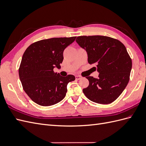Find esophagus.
<instances>
[{"label": "esophagus", "mask_w": 146, "mask_h": 146, "mask_svg": "<svg viewBox=\"0 0 146 146\" xmlns=\"http://www.w3.org/2000/svg\"><path fill=\"white\" fill-rule=\"evenodd\" d=\"M76 80H80L82 78V77L80 76H76Z\"/></svg>", "instance_id": "1"}]
</instances>
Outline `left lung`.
<instances>
[{"label": "left lung", "instance_id": "8db88e82", "mask_svg": "<svg viewBox=\"0 0 146 146\" xmlns=\"http://www.w3.org/2000/svg\"><path fill=\"white\" fill-rule=\"evenodd\" d=\"M76 42L86 50L88 63L95 64L99 73L98 78L86 77L90 83L83 90L84 94L96 103H112L129 82L132 62L126 47L116 39L100 35L78 36Z\"/></svg>", "mask_w": 146, "mask_h": 146}]
</instances>
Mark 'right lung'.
Listing matches in <instances>:
<instances>
[{"label":"right lung","mask_w":146,"mask_h":146,"mask_svg":"<svg viewBox=\"0 0 146 146\" xmlns=\"http://www.w3.org/2000/svg\"><path fill=\"white\" fill-rule=\"evenodd\" d=\"M53 38L35 42L24 52L19 69L23 89L34 102L41 106L58 103L66 96L69 82L75 80L73 75L62 77L55 73L63 60L65 48L76 39Z\"/></svg>","instance_id":"1"}]
</instances>
